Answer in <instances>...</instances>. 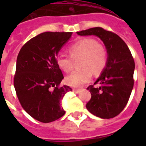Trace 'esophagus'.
<instances>
[{
    "label": "esophagus",
    "mask_w": 146,
    "mask_h": 146,
    "mask_svg": "<svg viewBox=\"0 0 146 146\" xmlns=\"http://www.w3.org/2000/svg\"><path fill=\"white\" fill-rule=\"evenodd\" d=\"M73 92H74L75 93H79V92H80V89H73Z\"/></svg>",
    "instance_id": "obj_1"
}]
</instances>
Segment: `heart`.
Returning <instances> with one entry per match:
<instances>
[{
    "instance_id": "1",
    "label": "heart",
    "mask_w": 146,
    "mask_h": 146,
    "mask_svg": "<svg viewBox=\"0 0 146 146\" xmlns=\"http://www.w3.org/2000/svg\"><path fill=\"white\" fill-rule=\"evenodd\" d=\"M70 57L60 54L57 57V66L65 73L73 68V60H79L80 70L66 78V84L72 87H81L91 80L92 73H102L108 64V54L104 45L92 38H84L70 45L68 48Z\"/></svg>"
}]
</instances>
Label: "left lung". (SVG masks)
Returning a JSON list of instances; mask_svg holds the SVG:
<instances>
[{
	"label": "left lung",
	"instance_id": "8db88e82",
	"mask_svg": "<svg viewBox=\"0 0 146 146\" xmlns=\"http://www.w3.org/2000/svg\"><path fill=\"white\" fill-rule=\"evenodd\" d=\"M79 35H96L104 42L108 64L94 84L87 89L92 97L86 104L88 111L103 119L117 116L124 109L133 88L135 63L129 48L117 34L101 27L77 32Z\"/></svg>",
	"mask_w": 146,
	"mask_h": 146
}]
</instances>
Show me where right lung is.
<instances>
[{
    "label": "right lung",
    "instance_id": "obj_1",
    "mask_svg": "<svg viewBox=\"0 0 146 146\" xmlns=\"http://www.w3.org/2000/svg\"><path fill=\"white\" fill-rule=\"evenodd\" d=\"M72 33L45 32L31 38L17 56L13 85L23 108L35 120L50 123L64 115L61 100L72 91L60 86L64 79L57 66L60 50Z\"/></svg>",
    "mask_w": 146,
    "mask_h": 146
}]
</instances>
